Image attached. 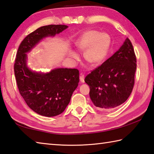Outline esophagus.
I'll use <instances>...</instances> for the list:
<instances>
[{
	"mask_svg": "<svg viewBox=\"0 0 154 154\" xmlns=\"http://www.w3.org/2000/svg\"><path fill=\"white\" fill-rule=\"evenodd\" d=\"M84 79H85V75H84V74H83V73H81V74H80V81H81V82H82V83H84V82H85Z\"/></svg>",
	"mask_w": 154,
	"mask_h": 154,
	"instance_id": "obj_1",
	"label": "esophagus"
}]
</instances>
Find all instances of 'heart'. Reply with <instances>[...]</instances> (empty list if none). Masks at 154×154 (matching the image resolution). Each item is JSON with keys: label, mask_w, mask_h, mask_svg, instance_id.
I'll use <instances>...</instances> for the list:
<instances>
[{"label": "heart", "mask_w": 154, "mask_h": 154, "mask_svg": "<svg viewBox=\"0 0 154 154\" xmlns=\"http://www.w3.org/2000/svg\"><path fill=\"white\" fill-rule=\"evenodd\" d=\"M110 35L97 30H90L85 32L77 42V46L82 51H86L84 57L91 65H97L106 58L111 44ZM71 57H77L72 52Z\"/></svg>", "instance_id": "obj_1"}]
</instances>
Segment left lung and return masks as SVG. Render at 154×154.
Segmentation results:
<instances>
[{
    "label": "left lung",
    "instance_id": "left-lung-1",
    "mask_svg": "<svg viewBox=\"0 0 154 154\" xmlns=\"http://www.w3.org/2000/svg\"><path fill=\"white\" fill-rule=\"evenodd\" d=\"M136 68L133 46L127 38L118 51L86 76L94 104L108 110L123 104L133 89Z\"/></svg>",
    "mask_w": 154,
    "mask_h": 154
}]
</instances>
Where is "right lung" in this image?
Here are the masks:
<instances>
[{"label": "right lung", "instance_id": "obj_1", "mask_svg": "<svg viewBox=\"0 0 154 154\" xmlns=\"http://www.w3.org/2000/svg\"><path fill=\"white\" fill-rule=\"evenodd\" d=\"M68 27L65 25L42 26L21 42L14 65L19 93L29 107L44 116H54L65 110L79 82L77 69H57L47 73L32 72L26 65L27 55L43 38L54 36Z\"/></svg>", "mask_w": 154, "mask_h": 154}]
</instances>
